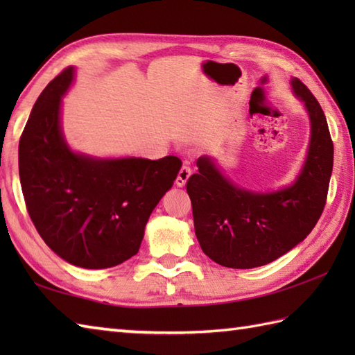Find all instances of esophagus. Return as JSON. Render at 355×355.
Masks as SVG:
<instances>
[{"label":"esophagus","mask_w":355,"mask_h":355,"mask_svg":"<svg viewBox=\"0 0 355 355\" xmlns=\"http://www.w3.org/2000/svg\"><path fill=\"white\" fill-rule=\"evenodd\" d=\"M191 172H192V171H191L189 166L183 164L182 169H180V172H178V177H177V180H175V184L180 186V187H183V186L186 184V182H187V178L191 177Z\"/></svg>","instance_id":"34e87169"}]
</instances>
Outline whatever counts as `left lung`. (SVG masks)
<instances>
[{
    "label": "left lung",
    "mask_w": 355,
    "mask_h": 355,
    "mask_svg": "<svg viewBox=\"0 0 355 355\" xmlns=\"http://www.w3.org/2000/svg\"><path fill=\"white\" fill-rule=\"evenodd\" d=\"M311 122L310 148L296 182L281 191L258 193L225 178L210 157L197 160L198 173L186 183L195 235L210 259L229 268L273 262L310 235L327 202L334 146L327 117L302 80H291Z\"/></svg>",
    "instance_id": "obj_1"
}]
</instances>
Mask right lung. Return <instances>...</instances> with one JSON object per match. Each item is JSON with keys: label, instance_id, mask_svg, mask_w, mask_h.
I'll return each instance as SVG.
<instances>
[{"label": "right lung", "instance_id": "right-lung-1", "mask_svg": "<svg viewBox=\"0 0 355 355\" xmlns=\"http://www.w3.org/2000/svg\"><path fill=\"white\" fill-rule=\"evenodd\" d=\"M73 76V67L59 73L30 112L18 153L22 195L37 233L58 256L82 268H110L139 252L149 215L182 160L74 154L59 123Z\"/></svg>", "mask_w": 355, "mask_h": 355}]
</instances>
